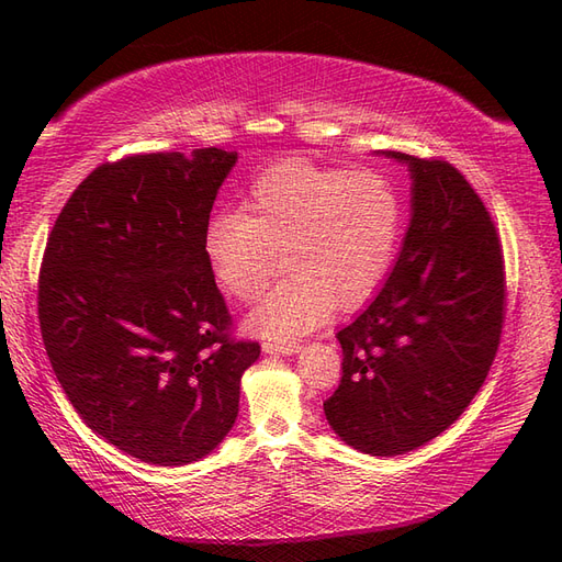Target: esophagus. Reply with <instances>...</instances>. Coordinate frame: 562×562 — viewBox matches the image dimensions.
<instances>
[{
	"mask_svg": "<svg viewBox=\"0 0 562 562\" xmlns=\"http://www.w3.org/2000/svg\"><path fill=\"white\" fill-rule=\"evenodd\" d=\"M262 351L265 353H295L300 351V342H271V339H267V342H262Z\"/></svg>",
	"mask_w": 562,
	"mask_h": 562,
	"instance_id": "esophagus-1",
	"label": "esophagus"
}]
</instances>
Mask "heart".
<instances>
[{
  "label": "heart",
  "instance_id": "1",
  "mask_svg": "<svg viewBox=\"0 0 562 562\" xmlns=\"http://www.w3.org/2000/svg\"><path fill=\"white\" fill-rule=\"evenodd\" d=\"M403 229L396 182L378 168L347 171L307 159L271 166L250 184L246 211L211 217L203 255L217 285L255 302L283 265V279L248 326L267 337L310 333L337 312L359 310L394 265Z\"/></svg>",
  "mask_w": 562,
  "mask_h": 562
}]
</instances>
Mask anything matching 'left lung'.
<instances>
[{
	"label": "left lung",
	"mask_w": 562,
	"mask_h": 562,
	"mask_svg": "<svg viewBox=\"0 0 562 562\" xmlns=\"http://www.w3.org/2000/svg\"><path fill=\"white\" fill-rule=\"evenodd\" d=\"M413 173V220L394 271L337 333L342 380L323 401L335 434L391 457L443 434L479 394L506 314L499 232L459 168L389 151Z\"/></svg>",
	"instance_id": "obj_1"
}]
</instances>
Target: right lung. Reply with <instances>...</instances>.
I'll return each instance as SVG.
<instances>
[{
  "label": "right lung",
  "instance_id": "obj_1",
  "mask_svg": "<svg viewBox=\"0 0 562 562\" xmlns=\"http://www.w3.org/2000/svg\"><path fill=\"white\" fill-rule=\"evenodd\" d=\"M236 151H151L83 178L48 234L37 312L50 368L79 417L159 467L217 448L260 345L236 339L203 255Z\"/></svg>",
  "mask_w": 562,
  "mask_h": 562
}]
</instances>
